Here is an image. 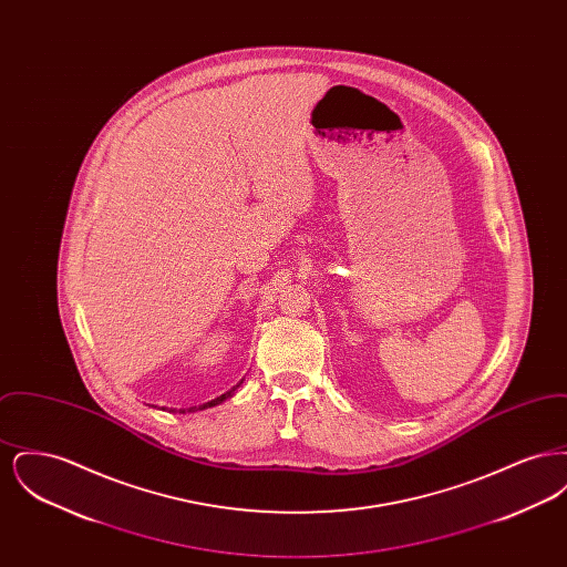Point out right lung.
Here are the masks:
<instances>
[{
	"instance_id": "obj_1",
	"label": "right lung",
	"mask_w": 567,
	"mask_h": 567,
	"mask_svg": "<svg viewBox=\"0 0 567 567\" xmlns=\"http://www.w3.org/2000/svg\"><path fill=\"white\" fill-rule=\"evenodd\" d=\"M240 384H243V382H238V384H236V386H234V389H231V391H227V393H223V395H220V398H216V400H213V402H208V404L199 405V408H195V405H193V408H187V410H181V412H183V414H185V412H195V410H204V408H213V405H218V404H220V402H225V400H229V398H231V395H234V391H236V389H238V386H240Z\"/></svg>"
}]
</instances>
